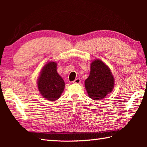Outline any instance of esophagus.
<instances>
[{"label": "esophagus", "instance_id": "obj_1", "mask_svg": "<svg viewBox=\"0 0 147 147\" xmlns=\"http://www.w3.org/2000/svg\"><path fill=\"white\" fill-rule=\"evenodd\" d=\"M73 82L74 84H80L81 82V80H80V78H76V79L74 80Z\"/></svg>", "mask_w": 147, "mask_h": 147}]
</instances>
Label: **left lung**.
<instances>
[{"label": "left lung", "instance_id": "8db88e82", "mask_svg": "<svg viewBox=\"0 0 147 147\" xmlns=\"http://www.w3.org/2000/svg\"><path fill=\"white\" fill-rule=\"evenodd\" d=\"M85 87L89 97L100 100L112 91L114 78L110 69L100 59L91 63V71L85 81Z\"/></svg>", "mask_w": 147, "mask_h": 147}]
</instances>
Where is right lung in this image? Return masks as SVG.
<instances>
[{
  "instance_id": "1",
  "label": "right lung",
  "mask_w": 147,
  "mask_h": 147,
  "mask_svg": "<svg viewBox=\"0 0 147 147\" xmlns=\"http://www.w3.org/2000/svg\"><path fill=\"white\" fill-rule=\"evenodd\" d=\"M57 63H47L42 69L38 80V89L41 95L47 100L54 101L60 97L65 88L63 78L57 73Z\"/></svg>"
}]
</instances>
